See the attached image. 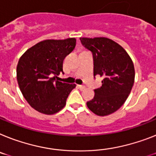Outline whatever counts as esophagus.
I'll return each instance as SVG.
<instances>
[{"label": "esophagus", "mask_w": 156, "mask_h": 156, "mask_svg": "<svg viewBox=\"0 0 156 156\" xmlns=\"http://www.w3.org/2000/svg\"><path fill=\"white\" fill-rule=\"evenodd\" d=\"M78 87V88H79V90H84L85 89H86V86H81V85H78V86H77Z\"/></svg>", "instance_id": "1"}]
</instances>
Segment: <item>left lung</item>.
<instances>
[{
	"instance_id": "obj_1",
	"label": "left lung",
	"mask_w": 156,
	"mask_h": 156,
	"mask_svg": "<svg viewBox=\"0 0 156 156\" xmlns=\"http://www.w3.org/2000/svg\"><path fill=\"white\" fill-rule=\"evenodd\" d=\"M94 57V74L102 77V86L94 90V98L86 105L98 116L118 110L130 94L135 80L133 60L124 48L106 37H81Z\"/></svg>"
}]
</instances>
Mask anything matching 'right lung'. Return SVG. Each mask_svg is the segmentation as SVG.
Listing matches in <instances>:
<instances>
[{"label":"right lung","mask_w":156,"mask_h":156,"mask_svg":"<svg viewBox=\"0 0 156 156\" xmlns=\"http://www.w3.org/2000/svg\"><path fill=\"white\" fill-rule=\"evenodd\" d=\"M75 38L46 40L27 49L20 58L16 78L20 90L34 109L46 115L59 112L75 84L57 80L62 64L74 50Z\"/></svg>","instance_id":"1"}]
</instances>
